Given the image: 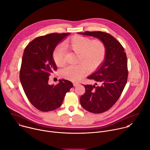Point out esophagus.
Instances as JSON below:
<instances>
[{
  "label": "esophagus",
  "mask_w": 150,
  "mask_h": 150,
  "mask_svg": "<svg viewBox=\"0 0 150 150\" xmlns=\"http://www.w3.org/2000/svg\"><path fill=\"white\" fill-rule=\"evenodd\" d=\"M73 84H74V86L76 87V86H78V85L79 83H78V82H74V83H73Z\"/></svg>",
  "instance_id": "esophagus-1"
}]
</instances>
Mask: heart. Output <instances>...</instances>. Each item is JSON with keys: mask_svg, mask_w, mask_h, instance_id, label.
<instances>
[{"mask_svg": "<svg viewBox=\"0 0 150 150\" xmlns=\"http://www.w3.org/2000/svg\"><path fill=\"white\" fill-rule=\"evenodd\" d=\"M63 47L78 54L75 65H69L61 71L63 78L72 81H78L87 73V69L93 71L104 62L106 56V46L100 39H91L87 37L75 35L63 42ZM53 59L57 66H62L65 62V53L58 46L53 53Z\"/></svg>", "mask_w": 150, "mask_h": 150, "instance_id": "heart-1", "label": "heart"}]
</instances>
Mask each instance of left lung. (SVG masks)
Here are the masks:
<instances>
[{"label":"left lung","mask_w":150,"mask_h":150,"mask_svg":"<svg viewBox=\"0 0 150 150\" xmlns=\"http://www.w3.org/2000/svg\"><path fill=\"white\" fill-rule=\"evenodd\" d=\"M78 33L96 37L106 46L104 61L94 74L87 77L97 83L94 85H83L85 93L80 97V103L85 110L101 113L116 103L125 87L128 76L126 54L121 44L110 34L101 31Z\"/></svg>","instance_id":"8db88e82"}]
</instances>
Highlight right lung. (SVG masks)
Here are the masks:
<instances>
[{"label": "right lung", "mask_w": 150, "mask_h": 150, "mask_svg": "<svg viewBox=\"0 0 150 150\" xmlns=\"http://www.w3.org/2000/svg\"><path fill=\"white\" fill-rule=\"evenodd\" d=\"M70 33H52L40 36L25 48L19 78L30 103L41 112L54 110L61 105L72 83L60 79L56 85H49L51 73L57 71L53 59V51L60 41Z\"/></svg>", "instance_id": "add662e5"}]
</instances>
